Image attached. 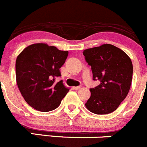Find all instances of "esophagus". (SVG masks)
Segmentation results:
<instances>
[{
	"label": "esophagus",
	"mask_w": 147,
	"mask_h": 147,
	"mask_svg": "<svg viewBox=\"0 0 147 147\" xmlns=\"http://www.w3.org/2000/svg\"><path fill=\"white\" fill-rule=\"evenodd\" d=\"M82 88V86H73V89H76V90H78V89H80Z\"/></svg>",
	"instance_id": "34e87169"
}]
</instances>
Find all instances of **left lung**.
<instances>
[{"mask_svg": "<svg viewBox=\"0 0 147 147\" xmlns=\"http://www.w3.org/2000/svg\"><path fill=\"white\" fill-rule=\"evenodd\" d=\"M83 54L91 65L93 80L100 82L98 86L90 89L91 96L85 106L97 115L113 113L129 92L133 76L131 58L110 44L86 49Z\"/></svg>", "mask_w": 147, "mask_h": 147, "instance_id": "8db88e82", "label": "left lung"}]
</instances>
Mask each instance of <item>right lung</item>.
Wrapping results in <instances>:
<instances>
[{"label": "right lung", "mask_w": 147, "mask_h": 147, "mask_svg": "<svg viewBox=\"0 0 147 147\" xmlns=\"http://www.w3.org/2000/svg\"><path fill=\"white\" fill-rule=\"evenodd\" d=\"M68 51L60 50L45 43H36L24 49L16 61V83L28 105L35 110L48 112L60 105L69 89L62 81L60 68Z\"/></svg>", "instance_id": "right-lung-1"}]
</instances>
